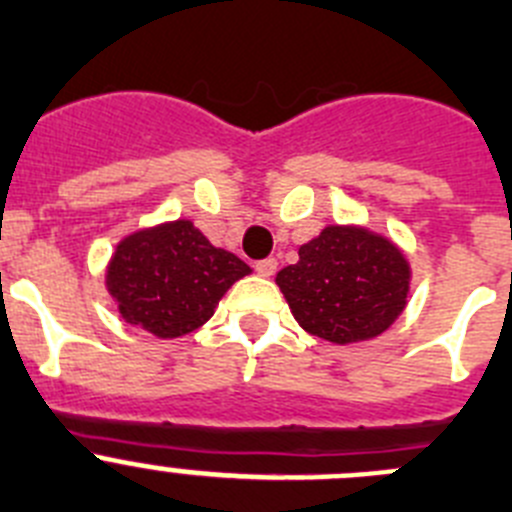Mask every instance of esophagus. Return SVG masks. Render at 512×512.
Returning <instances> with one entry per match:
<instances>
[{
	"label": "esophagus",
	"instance_id": "1",
	"mask_svg": "<svg viewBox=\"0 0 512 512\" xmlns=\"http://www.w3.org/2000/svg\"><path fill=\"white\" fill-rule=\"evenodd\" d=\"M255 270L260 272L262 278H270V275H275V270H278V260H275V257H265V260H257Z\"/></svg>",
	"mask_w": 512,
	"mask_h": 512
}]
</instances>
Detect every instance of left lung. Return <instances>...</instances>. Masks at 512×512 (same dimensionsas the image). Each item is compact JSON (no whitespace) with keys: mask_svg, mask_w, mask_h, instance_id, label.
Instances as JSON below:
<instances>
[{"mask_svg":"<svg viewBox=\"0 0 512 512\" xmlns=\"http://www.w3.org/2000/svg\"><path fill=\"white\" fill-rule=\"evenodd\" d=\"M278 272L295 321L331 343L384 333L407 305L409 265L389 240L361 227H326Z\"/></svg>","mask_w":512,"mask_h":512,"instance_id":"left-lung-1","label":"left lung"}]
</instances>
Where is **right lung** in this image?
<instances>
[{
    "label": "right lung",
    "mask_w": 512,
    "mask_h": 512,
    "mask_svg": "<svg viewBox=\"0 0 512 512\" xmlns=\"http://www.w3.org/2000/svg\"><path fill=\"white\" fill-rule=\"evenodd\" d=\"M250 267L219 250L186 219L131 234L108 267L118 313L159 338L197 331Z\"/></svg>",
    "instance_id": "right-lung-1"
}]
</instances>
